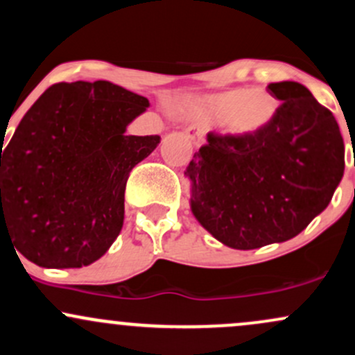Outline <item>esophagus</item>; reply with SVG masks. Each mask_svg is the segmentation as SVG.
Masks as SVG:
<instances>
[{"label": "esophagus", "mask_w": 355, "mask_h": 355, "mask_svg": "<svg viewBox=\"0 0 355 355\" xmlns=\"http://www.w3.org/2000/svg\"><path fill=\"white\" fill-rule=\"evenodd\" d=\"M186 137H188L189 140H191L193 144H196V146H200L201 142H203V137H205V132L201 130L198 125H191V127L186 128Z\"/></svg>", "instance_id": "esophagus-1"}]
</instances>
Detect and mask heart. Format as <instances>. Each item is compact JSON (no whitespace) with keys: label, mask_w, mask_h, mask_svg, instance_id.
I'll list each match as a JSON object with an SVG mask.
<instances>
[{"label":"heart","mask_w":355,"mask_h":355,"mask_svg":"<svg viewBox=\"0 0 355 355\" xmlns=\"http://www.w3.org/2000/svg\"><path fill=\"white\" fill-rule=\"evenodd\" d=\"M196 112L208 120H225L234 135H255L274 120L277 100L261 87H239L203 98Z\"/></svg>","instance_id":"b5f03b06"}]
</instances>
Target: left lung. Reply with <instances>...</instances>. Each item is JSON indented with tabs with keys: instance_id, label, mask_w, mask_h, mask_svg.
Returning <instances> with one entry per match:
<instances>
[{
	"instance_id": "1",
	"label": "left lung",
	"mask_w": 355,
	"mask_h": 355,
	"mask_svg": "<svg viewBox=\"0 0 355 355\" xmlns=\"http://www.w3.org/2000/svg\"><path fill=\"white\" fill-rule=\"evenodd\" d=\"M266 89L281 101L268 127L245 137L209 132L184 173L198 222L239 250L296 237L344 176V139L330 110L300 83Z\"/></svg>"
}]
</instances>
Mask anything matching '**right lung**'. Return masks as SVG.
<instances>
[{
	"mask_svg": "<svg viewBox=\"0 0 355 355\" xmlns=\"http://www.w3.org/2000/svg\"><path fill=\"white\" fill-rule=\"evenodd\" d=\"M147 98L110 81L57 83L1 142V240L40 268L93 264L118 237L130 171L159 135H125Z\"/></svg>",
	"mask_w": 355,
	"mask_h": 355,
	"instance_id": "right-lung-1",
	"label": "right lung"
}]
</instances>
